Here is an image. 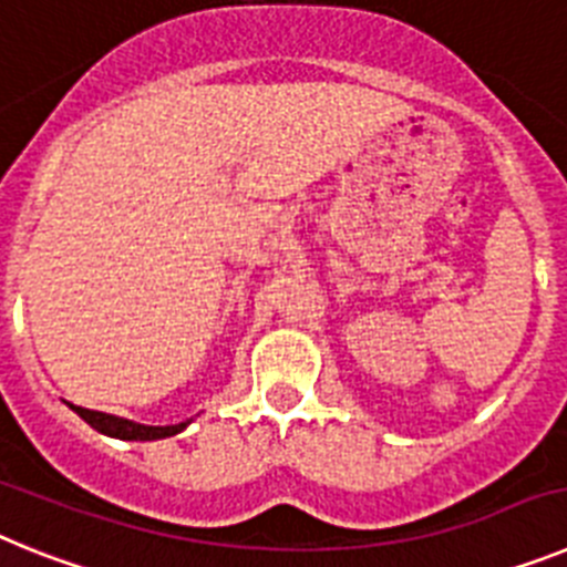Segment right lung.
Masks as SVG:
<instances>
[{
	"label": "right lung",
	"instance_id": "add662e5",
	"mask_svg": "<svg viewBox=\"0 0 567 567\" xmlns=\"http://www.w3.org/2000/svg\"><path fill=\"white\" fill-rule=\"evenodd\" d=\"M84 423H90L96 432L107 434V437H118V440H164L173 437V434L184 432L187 423L178 425H144V423H133V420L115 417V414H104V412H90V409H82V405H70Z\"/></svg>",
	"mask_w": 567,
	"mask_h": 567
}]
</instances>
